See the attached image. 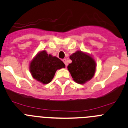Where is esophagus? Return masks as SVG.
<instances>
[{
    "label": "esophagus",
    "mask_w": 128,
    "mask_h": 128,
    "mask_svg": "<svg viewBox=\"0 0 128 128\" xmlns=\"http://www.w3.org/2000/svg\"><path fill=\"white\" fill-rule=\"evenodd\" d=\"M62 61H63V63H65V66H67V65H68V63H67V61H66V59H63V60H62Z\"/></svg>",
    "instance_id": "esophagus-1"
}]
</instances>
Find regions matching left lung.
Listing matches in <instances>:
<instances>
[{"mask_svg": "<svg viewBox=\"0 0 128 128\" xmlns=\"http://www.w3.org/2000/svg\"><path fill=\"white\" fill-rule=\"evenodd\" d=\"M70 59L72 63L67 68L76 83L84 84L93 77L96 63L91 57L82 51H77L70 56Z\"/></svg>", "mask_w": 128, "mask_h": 128, "instance_id": "8db88e82", "label": "left lung"}]
</instances>
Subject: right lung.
Returning <instances> with one entry per match:
<instances>
[{
  "label": "right lung",
  "mask_w": 128,
  "mask_h": 128,
  "mask_svg": "<svg viewBox=\"0 0 128 128\" xmlns=\"http://www.w3.org/2000/svg\"><path fill=\"white\" fill-rule=\"evenodd\" d=\"M65 66V64L60 59L48 54L43 50L32 61L30 68L34 78L46 84L52 81L57 70Z\"/></svg>",
  "instance_id": "1"
}]
</instances>
